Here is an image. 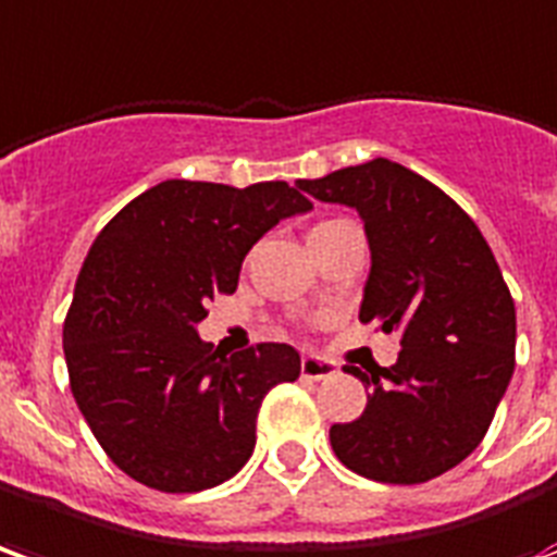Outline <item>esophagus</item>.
Here are the masks:
<instances>
[{
    "label": "esophagus",
    "mask_w": 557,
    "mask_h": 557,
    "mask_svg": "<svg viewBox=\"0 0 557 557\" xmlns=\"http://www.w3.org/2000/svg\"><path fill=\"white\" fill-rule=\"evenodd\" d=\"M299 371L306 380H326L335 373V364L326 362V359H318V356H302V364H299Z\"/></svg>",
    "instance_id": "esophagus-1"
}]
</instances>
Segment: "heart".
Instances as JSON below:
<instances>
[{
  "mask_svg": "<svg viewBox=\"0 0 557 557\" xmlns=\"http://www.w3.org/2000/svg\"><path fill=\"white\" fill-rule=\"evenodd\" d=\"M332 225H338V219H332V222H320V225H314V228H311V234H320V231L332 228ZM311 234H308V237H311Z\"/></svg>",
  "mask_w": 557,
  "mask_h": 557,
  "instance_id": "b5f03b06",
  "label": "heart"
}]
</instances>
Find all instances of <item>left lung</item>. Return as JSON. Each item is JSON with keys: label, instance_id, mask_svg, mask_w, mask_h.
Here are the masks:
<instances>
[{"label": "left lung", "instance_id": "obj_1", "mask_svg": "<svg viewBox=\"0 0 557 557\" xmlns=\"http://www.w3.org/2000/svg\"><path fill=\"white\" fill-rule=\"evenodd\" d=\"M296 186L359 210L371 246L359 320L400 332L392 368H344L371 395L356 421L332 424V450L383 484L440 478L481 445L517 364V308L493 249L454 198L400 162L376 157Z\"/></svg>", "mask_w": 557, "mask_h": 557}]
</instances>
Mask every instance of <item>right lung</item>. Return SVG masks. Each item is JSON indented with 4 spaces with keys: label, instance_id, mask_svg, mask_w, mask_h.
I'll return each instance as SVG.
<instances>
[{
    "label": "right lung",
    "instance_id": "1",
    "mask_svg": "<svg viewBox=\"0 0 557 557\" xmlns=\"http://www.w3.org/2000/svg\"><path fill=\"white\" fill-rule=\"evenodd\" d=\"M306 210L284 181H162L97 234L64 318V359L76 407L133 481L198 493L246 466L263 397L299 376V352L255 344L225 356L195 326L207 299L237 290L251 246Z\"/></svg>",
    "mask_w": 557,
    "mask_h": 557
}]
</instances>
